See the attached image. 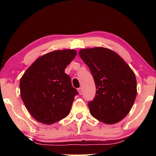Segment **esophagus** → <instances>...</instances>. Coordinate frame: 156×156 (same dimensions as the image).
<instances>
[{"label":"esophagus","instance_id":"1","mask_svg":"<svg viewBox=\"0 0 156 156\" xmlns=\"http://www.w3.org/2000/svg\"><path fill=\"white\" fill-rule=\"evenodd\" d=\"M78 94H80V95H81L82 94V93H83V90H82V89L81 88H78Z\"/></svg>","mask_w":156,"mask_h":156}]
</instances>
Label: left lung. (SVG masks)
<instances>
[{
    "instance_id": "left-lung-1",
    "label": "left lung",
    "mask_w": 156,
    "mask_h": 156,
    "mask_svg": "<svg viewBox=\"0 0 156 156\" xmlns=\"http://www.w3.org/2000/svg\"><path fill=\"white\" fill-rule=\"evenodd\" d=\"M94 79L96 93L88 102L91 115L105 124L117 123L131 109L137 95L136 76L119 55L104 47L79 51Z\"/></svg>"
}]
</instances>
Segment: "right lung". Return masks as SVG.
<instances>
[{
	"mask_svg": "<svg viewBox=\"0 0 156 156\" xmlns=\"http://www.w3.org/2000/svg\"><path fill=\"white\" fill-rule=\"evenodd\" d=\"M74 49L54 51L39 57L20 78V96L31 116L51 125L69 115L78 92L65 69L76 56Z\"/></svg>",
	"mask_w": 156,
	"mask_h": 156,
	"instance_id": "obj_1",
	"label": "right lung"
}]
</instances>
